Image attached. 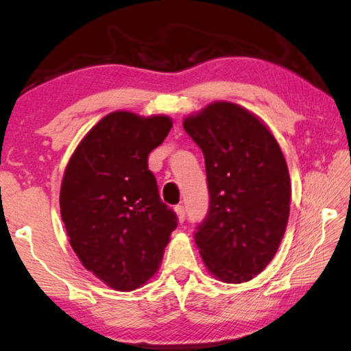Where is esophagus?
Segmentation results:
<instances>
[{
    "label": "esophagus",
    "mask_w": 351,
    "mask_h": 351,
    "mask_svg": "<svg viewBox=\"0 0 351 351\" xmlns=\"http://www.w3.org/2000/svg\"><path fill=\"white\" fill-rule=\"evenodd\" d=\"M175 213L178 219L182 223L184 218H186V209H184V206H175Z\"/></svg>",
    "instance_id": "34e87169"
}]
</instances>
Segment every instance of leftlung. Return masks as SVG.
Returning <instances> with one entry per match:
<instances>
[{
    "mask_svg": "<svg viewBox=\"0 0 351 351\" xmlns=\"http://www.w3.org/2000/svg\"><path fill=\"white\" fill-rule=\"evenodd\" d=\"M182 125L206 161L210 207L195 235L206 269L224 283L252 280L274 258L288 224L282 148L257 114L226 100L187 114Z\"/></svg>",
    "mask_w": 351,
    "mask_h": 351,
    "instance_id": "obj_1",
    "label": "left lung"
}]
</instances>
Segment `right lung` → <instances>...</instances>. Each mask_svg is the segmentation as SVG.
I'll list each match as a JSON object with an SVG mask.
<instances>
[{"label": "right lung", "instance_id": "right-lung-1", "mask_svg": "<svg viewBox=\"0 0 351 351\" xmlns=\"http://www.w3.org/2000/svg\"><path fill=\"white\" fill-rule=\"evenodd\" d=\"M171 125L167 114L112 111L83 136L64 169L60 215L69 245L85 269L116 291L156 274L176 228L148 170V154Z\"/></svg>", "mask_w": 351, "mask_h": 351}]
</instances>
